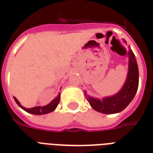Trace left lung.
<instances>
[{
	"instance_id": "8db88e82",
	"label": "left lung",
	"mask_w": 153,
	"mask_h": 153,
	"mask_svg": "<svg viewBox=\"0 0 153 153\" xmlns=\"http://www.w3.org/2000/svg\"><path fill=\"white\" fill-rule=\"evenodd\" d=\"M122 41L126 44L125 39H122ZM128 73L123 86L117 93L101 99L89 95L86 91H84L86 98L96 111L105 114H117L126 109L135 97L139 85V71L135 55L130 47H128Z\"/></svg>"
}]
</instances>
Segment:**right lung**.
Instances as JSON below:
<instances>
[{
  "mask_svg": "<svg viewBox=\"0 0 153 153\" xmlns=\"http://www.w3.org/2000/svg\"><path fill=\"white\" fill-rule=\"evenodd\" d=\"M13 98H14L15 102H16V104L21 109H24L25 111L27 112L29 114H35V115H43V114H49V113H51V112H53L56 109V107L59 105V102L60 101V93H59V94L50 103H48L46 105H43V106L38 105V106L32 107V108H26V107H24L22 105L20 104V102L17 100V98H15V97H13Z\"/></svg>",
  "mask_w": 153,
  "mask_h": 153,
  "instance_id": "obj_1",
  "label": "right lung"
}]
</instances>
